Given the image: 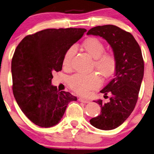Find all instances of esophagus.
I'll return each mask as SVG.
<instances>
[{"instance_id": "34e87169", "label": "esophagus", "mask_w": 154, "mask_h": 154, "mask_svg": "<svg viewBox=\"0 0 154 154\" xmlns=\"http://www.w3.org/2000/svg\"><path fill=\"white\" fill-rule=\"evenodd\" d=\"M78 100H79V101L82 102V103H89V102H90L89 100L85 99V98H79Z\"/></svg>"}]
</instances>
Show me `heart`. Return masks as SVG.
I'll return each instance as SVG.
<instances>
[{
    "instance_id": "heart-1",
    "label": "heart",
    "mask_w": 154,
    "mask_h": 154,
    "mask_svg": "<svg viewBox=\"0 0 154 154\" xmlns=\"http://www.w3.org/2000/svg\"><path fill=\"white\" fill-rule=\"evenodd\" d=\"M82 48L94 59L92 67L99 72L103 78L108 79L114 75L118 65L116 57L113 53L105 52V45L99 38L96 37L86 38L82 44ZM75 53V46L69 47L65 51L63 58V65L65 68L68 69L71 67ZM68 84L76 93L86 96L89 94L90 91L101 85V79L96 73L89 75L77 74L69 77Z\"/></svg>"
}]
</instances>
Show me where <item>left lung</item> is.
I'll list each match as a JSON object with an SVG mask.
<instances>
[{
    "label": "left lung",
    "mask_w": 154,
    "mask_h": 154,
    "mask_svg": "<svg viewBox=\"0 0 154 154\" xmlns=\"http://www.w3.org/2000/svg\"><path fill=\"white\" fill-rule=\"evenodd\" d=\"M87 34L99 36L107 41L118 61L114 78L101 91L104 96L111 94L110 101H94L101 106V113L90 120L96 128L113 130L125 121L136 106L144 71L141 51L130 32L112 24L95 26Z\"/></svg>",
    "instance_id": "left-lung-1"
}]
</instances>
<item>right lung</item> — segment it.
<instances>
[{
	"mask_svg": "<svg viewBox=\"0 0 154 154\" xmlns=\"http://www.w3.org/2000/svg\"><path fill=\"white\" fill-rule=\"evenodd\" d=\"M82 28L47 29L24 37L11 63L13 91L20 109L33 123L51 128L60 121L77 97L51 85L53 72L62 69L67 49L82 37Z\"/></svg>",
	"mask_w": 154,
	"mask_h": 154,
	"instance_id": "add662e5",
	"label": "right lung"
}]
</instances>
